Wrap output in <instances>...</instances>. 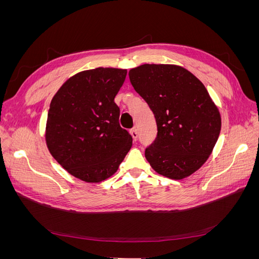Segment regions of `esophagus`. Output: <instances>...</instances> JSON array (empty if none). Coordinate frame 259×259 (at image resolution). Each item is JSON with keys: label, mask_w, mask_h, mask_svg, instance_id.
Returning <instances> with one entry per match:
<instances>
[{"label": "esophagus", "mask_w": 259, "mask_h": 259, "mask_svg": "<svg viewBox=\"0 0 259 259\" xmlns=\"http://www.w3.org/2000/svg\"><path fill=\"white\" fill-rule=\"evenodd\" d=\"M131 135H132V137H133V139L136 140L138 139V131H137V128H133V130H131Z\"/></svg>", "instance_id": "1"}]
</instances>
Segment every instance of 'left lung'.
<instances>
[{"label": "left lung", "mask_w": 259, "mask_h": 259, "mask_svg": "<svg viewBox=\"0 0 259 259\" xmlns=\"http://www.w3.org/2000/svg\"><path fill=\"white\" fill-rule=\"evenodd\" d=\"M133 88L152 110L158 135L146 149L156 173L170 179L193 174L216 145L222 117L203 83L176 65H142L130 70Z\"/></svg>", "instance_id": "obj_1"}]
</instances>
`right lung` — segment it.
Instances as JSON below:
<instances>
[{
    "label": "right lung",
    "mask_w": 259,
    "mask_h": 259,
    "mask_svg": "<svg viewBox=\"0 0 259 259\" xmlns=\"http://www.w3.org/2000/svg\"><path fill=\"white\" fill-rule=\"evenodd\" d=\"M126 74V69L85 70L62 84L51 101L46 145L53 158L83 182L111 177L132 147L114 103Z\"/></svg>",
    "instance_id": "add662e5"
}]
</instances>
